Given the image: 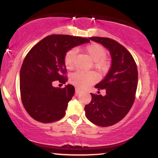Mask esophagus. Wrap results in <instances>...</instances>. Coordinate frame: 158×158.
Returning a JSON list of instances; mask_svg holds the SVG:
<instances>
[{"label":"esophagus","mask_w":158,"mask_h":158,"mask_svg":"<svg viewBox=\"0 0 158 158\" xmlns=\"http://www.w3.org/2000/svg\"><path fill=\"white\" fill-rule=\"evenodd\" d=\"M81 91H82V90H81V89H79V88H76V90H75V93L77 94H80Z\"/></svg>","instance_id":"1"}]
</instances>
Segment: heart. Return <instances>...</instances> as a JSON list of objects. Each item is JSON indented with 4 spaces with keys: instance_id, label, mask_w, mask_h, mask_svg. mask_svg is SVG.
Segmentation results:
<instances>
[{
    "instance_id": "heart-1",
    "label": "heart",
    "mask_w": 158,
    "mask_h": 158,
    "mask_svg": "<svg viewBox=\"0 0 158 158\" xmlns=\"http://www.w3.org/2000/svg\"><path fill=\"white\" fill-rule=\"evenodd\" d=\"M85 52L94 61V67L100 71H104L108 67V61L105 58L106 50L102 45L93 43L85 48ZM77 50L72 49L64 56V64L68 69H73L75 65ZM97 81V76L93 71H77L71 77V81L79 88H85Z\"/></svg>"
}]
</instances>
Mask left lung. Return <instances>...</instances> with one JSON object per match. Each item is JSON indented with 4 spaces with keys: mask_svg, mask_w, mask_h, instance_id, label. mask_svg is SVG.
<instances>
[{
    "mask_svg": "<svg viewBox=\"0 0 158 158\" xmlns=\"http://www.w3.org/2000/svg\"><path fill=\"white\" fill-rule=\"evenodd\" d=\"M89 39L108 49L111 65L106 77L95 85L98 90H106V95L90 94L92 99L85 107V115L97 126H113L126 117L135 101L138 81L137 64L131 54L117 41L97 36Z\"/></svg>",
    "mask_w": 158,
    "mask_h": 158,
    "instance_id": "obj_1",
    "label": "left lung"
}]
</instances>
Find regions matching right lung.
<instances>
[{
	"label": "right lung",
	"mask_w": 158,
	"mask_h": 158,
	"mask_svg": "<svg viewBox=\"0 0 158 158\" xmlns=\"http://www.w3.org/2000/svg\"><path fill=\"white\" fill-rule=\"evenodd\" d=\"M90 40L79 36L51 35L29 51L20 71V91L23 106L30 116L39 122L59 120L65 114L75 88L52 86L53 81L65 84L64 56L75 47Z\"/></svg>",
	"instance_id": "obj_1"
}]
</instances>
